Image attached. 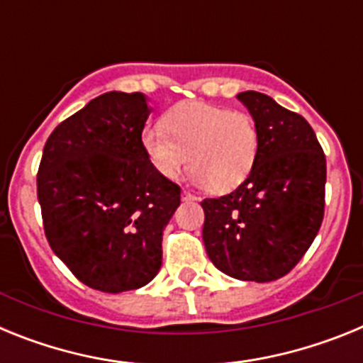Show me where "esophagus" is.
<instances>
[{
	"instance_id": "esophagus-1",
	"label": "esophagus",
	"mask_w": 363,
	"mask_h": 363,
	"mask_svg": "<svg viewBox=\"0 0 363 363\" xmlns=\"http://www.w3.org/2000/svg\"><path fill=\"white\" fill-rule=\"evenodd\" d=\"M182 200H184V201H194V200H196V196H194V194H191L189 191H184V192H182Z\"/></svg>"
}]
</instances>
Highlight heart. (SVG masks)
Here are the masks:
<instances>
[{"label": "heart", "mask_w": 363, "mask_h": 363, "mask_svg": "<svg viewBox=\"0 0 363 363\" xmlns=\"http://www.w3.org/2000/svg\"><path fill=\"white\" fill-rule=\"evenodd\" d=\"M147 160L165 179H176L191 163V179L213 192H230L245 182L256 163V121L243 111L203 101H182L162 123L142 134Z\"/></svg>", "instance_id": "b5f03b06"}]
</instances>
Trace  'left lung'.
Listing matches in <instances>:
<instances>
[{"instance_id":"1","label":"left lung","mask_w":363,"mask_h":363,"mask_svg":"<svg viewBox=\"0 0 363 363\" xmlns=\"http://www.w3.org/2000/svg\"><path fill=\"white\" fill-rule=\"evenodd\" d=\"M259 136L249 178L201 201L211 262L243 281L285 277L318 234L325 207V156L313 127L262 92H240Z\"/></svg>"}]
</instances>
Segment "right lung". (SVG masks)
Here are the masks:
<instances>
[{
    "label": "right lung",
    "mask_w": 363,
    "mask_h": 363,
    "mask_svg": "<svg viewBox=\"0 0 363 363\" xmlns=\"http://www.w3.org/2000/svg\"><path fill=\"white\" fill-rule=\"evenodd\" d=\"M152 108L142 92H105L57 125L43 147L38 201L54 255L92 289L123 293L162 267L163 229L182 189L142 147Z\"/></svg>",
    "instance_id": "add662e5"
}]
</instances>
